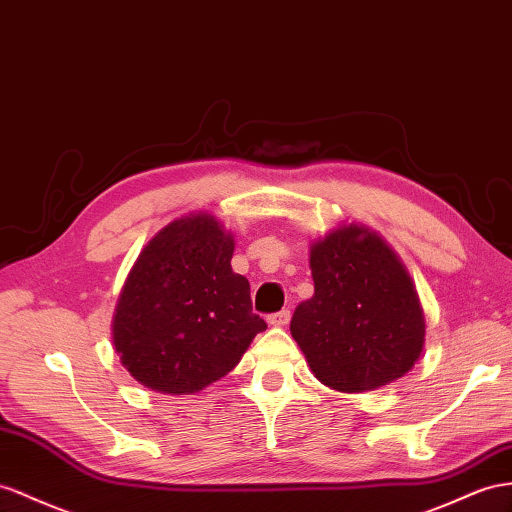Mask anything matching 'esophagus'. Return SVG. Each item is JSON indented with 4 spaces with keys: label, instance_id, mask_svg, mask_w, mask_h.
I'll list each match as a JSON object with an SVG mask.
<instances>
[{
    "label": "esophagus",
    "instance_id": "34e87169",
    "mask_svg": "<svg viewBox=\"0 0 512 512\" xmlns=\"http://www.w3.org/2000/svg\"><path fill=\"white\" fill-rule=\"evenodd\" d=\"M290 318H292V313L283 309L279 313H272V316H268V324L270 326H285L287 322H290Z\"/></svg>",
    "mask_w": 512,
    "mask_h": 512
}]
</instances>
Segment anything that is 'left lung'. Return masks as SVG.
I'll return each mask as SVG.
<instances>
[{
  "label": "left lung",
  "instance_id": "obj_1",
  "mask_svg": "<svg viewBox=\"0 0 512 512\" xmlns=\"http://www.w3.org/2000/svg\"><path fill=\"white\" fill-rule=\"evenodd\" d=\"M313 296L292 337L313 376L342 393L385 387L413 370L426 342L415 283L374 229L342 222L309 246Z\"/></svg>",
  "mask_w": 512,
  "mask_h": 512
}]
</instances>
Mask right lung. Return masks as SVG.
<instances>
[{"label":"right lung","mask_w":512,"mask_h":512,"mask_svg":"<svg viewBox=\"0 0 512 512\" xmlns=\"http://www.w3.org/2000/svg\"><path fill=\"white\" fill-rule=\"evenodd\" d=\"M235 240L207 212L168 222L131 266L112 318L123 368L144 387L186 396L220 381L266 322L231 270Z\"/></svg>","instance_id":"obj_1"}]
</instances>
